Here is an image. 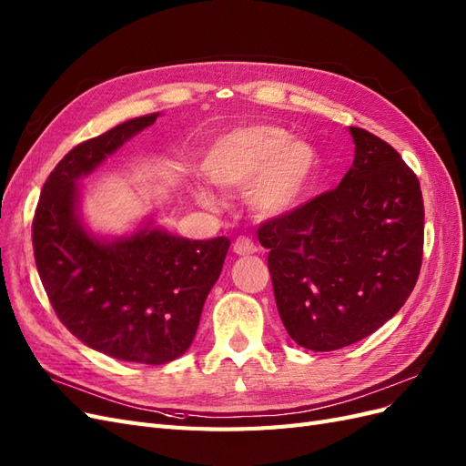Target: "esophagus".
Listing matches in <instances>:
<instances>
[{
	"instance_id": "34e87169",
	"label": "esophagus",
	"mask_w": 466,
	"mask_h": 466,
	"mask_svg": "<svg viewBox=\"0 0 466 466\" xmlns=\"http://www.w3.org/2000/svg\"><path fill=\"white\" fill-rule=\"evenodd\" d=\"M257 250H258V248H257L255 241H252V238H248V237H238L237 241L233 243V252H235V255H238V257L255 255Z\"/></svg>"
}]
</instances>
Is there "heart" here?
Here are the masks:
<instances>
[{
  "label": "heart",
  "mask_w": 466,
  "mask_h": 466,
  "mask_svg": "<svg viewBox=\"0 0 466 466\" xmlns=\"http://www.w3.org/2000/svg\"><path fill=\"white\" fill-rule=\"evenodd\" d=\"M200 168L219 190L247 188V202L264 219L284 218L298 209L319 175V153L301 137L276 124L250 122L219 134L204 155ZM196 198L214 208L216 198L196 187Z\"/></svg>",
  "instance_id": "heart-1"
}]
</instances>
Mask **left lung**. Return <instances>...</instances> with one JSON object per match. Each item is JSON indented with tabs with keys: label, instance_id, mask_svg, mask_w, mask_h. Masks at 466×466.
I'll return each instance as SVG.
<instances>
[{
	"label": "left lung",
	"instance_id": "left-lung-1",
	"mask_svg": "<svg viewBox=\"0 0 466 466\" xmlns=\"http://www.w3.org/2000/svg\"><path fill=\"white\" fill-rule=\"evenodd\" d=\"M350 134L356 155L340 185L258 228L279 319L313 351L356 344L397 315L424 255L418 177L380 137Z\"/></svg>",
	"mask_w": 466,
	"mask_h": 466
}]
</instances>
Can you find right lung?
Returning a JSON list of instances; mask_svg holds the SVG:
<instances>
[{
	"mask_svg": "<svg viewBox=\"0 0 466 466\" xmlns=\"http://www.w3.org/2000/svg\"><path fill=\"white\" fill-rule=\"evenodd\" d=\"M157 116L126 120L76 146L46 178L33 219L36 270L66 329L110 358L147 365L190 348L231 245L228 237L190 241L151 221L112 241L83 228L77 180Z\"/></svg>",
	"mask_w": 466,
	"mask_h": 466,
	"instance_id": "obj_1",
	"label": "right lung"
}]
</instances>
